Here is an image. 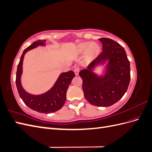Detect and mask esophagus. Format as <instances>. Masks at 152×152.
<instances>
[{"instance_id": "34e87169", "label": "esophagus", "mask_w": 152, "mask_h": 152, "mask_svg": "<svg viewBox=\"0 0 152 152\" xmlns=\"http://www.w3.org/2000/svg\"><path fill=\"white\" fill-rule=\"evenodd\" d=\"M79 72H80V68H79V67H75V69H74L75 74L76 75H79Z\"/></svg>"}]
</instances>
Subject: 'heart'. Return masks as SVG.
Returning a JSON list of instances; mask_svg holds the SVG:
<instances>
[{"label":"heart","mask_w":152,"mask_h":152,"mask_svg":"<svg viewBox=\"0 0 152 152\" xmlns=\"http://www.w3.org/2000/svg\"><path fill=\"white\" fill-rule=\"evenodd\" d=\"M100 47L96 43L83 42L77 46V51L78 53H84L86 52L87 57L89 59L94 58L99 53Z\"/></svg>","instance_id":"obj_1"}]
</instances>
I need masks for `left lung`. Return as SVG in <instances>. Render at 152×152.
I'll return each mask as SVG.
<instances>
[{
	"label": "left lung",
	"instance_id": "8db88e82",
	"mask_svg": "<svg viewBox=\"0 0 152 152\" xmlns=\"http://www.w3.org/2000/svg\"><path fill=\"white\" fill-rule=\"evenodd\" d=\"M103 51L87 69L79 72L85 98L93 105L110 107L120 100L130 82V62L125 49L112 39L101 38ZM108 61L104 76H98L93 68Z\"/></svg>",
	"mask_w": 152,
	"mask_h": 152
}]
</instances>
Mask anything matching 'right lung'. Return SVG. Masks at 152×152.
Instances as JSON below:
<instances>
[{"mask_svg": "<svg viewBox=\"0 0 152 152\" xmlns=\"http://www.w3.org/2000/svg\"><path fill=\"white\" fill-rule=\"evenodd\" d=\"M45 40H37L24 50L18 65L16 84L20 98L27 107L39 113H50L60 110L65 104L68 87L75 77V73L73 71H69L61 73L52 88L44 94L34 95L25 91L21 83L24 56L28 50L39 45H45Z\"/></svg>", "mask_w": 152, "mask_h": 152, "instance_id": "obj_1", "label": "right lung"}]
</instances>
